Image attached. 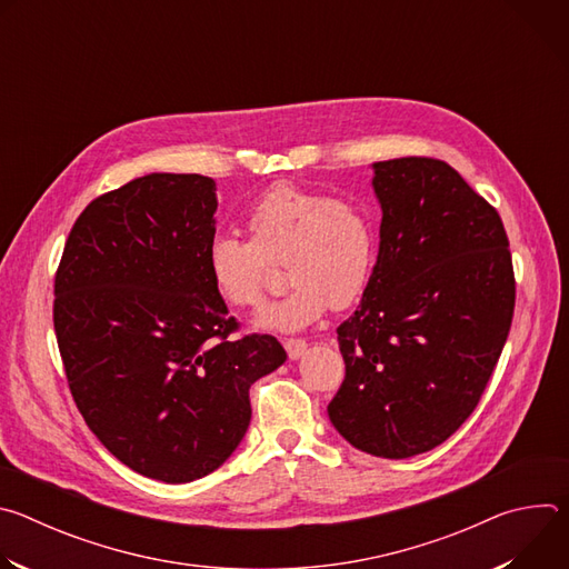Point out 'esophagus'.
Listing matches in <instances>:
<instances>
[{
  "label": "esophagus",
  "instance_id": "obj_1",
  "mask_svg": "<svg viewBox=\"0 0 569 569\" xmlns=\"http://www.w3.org/2000/svg\"><path fill=\"white\" fill-rule=\"evenodd\" d=\"M283 347H286V351H288V358H290V360H299V358L306 353L308 342H306V340H283Z\"/></svg>",
  "mask_w": 569,
  "mask_h": 569
}]
</instances>
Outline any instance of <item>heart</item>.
Returning <instances> with one entry per match:
<instances>
[{"label":"heart","mask_w":569,"mask_h":569,"mask_svg":"<svg viewBox=\"0 0 569 569\" xmlns=\"http://www.w3.org/2000/svg\"><path fill=\"white\" fill-rule=\"evenodd\" d=\"M250 240L216 233L207 246V274L229 308H259L270 263L283 261L290 290L257 319V329L295 333L331 308L360 299L376 261V231L367 209L351 200L279 182L242 216Z\"/></svg>","instance_id":"heart-1"}]
</instances>
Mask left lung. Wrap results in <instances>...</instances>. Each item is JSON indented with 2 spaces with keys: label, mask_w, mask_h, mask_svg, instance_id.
<instances>
[{
  "label": "left lung",
  "mask_w": 569,
  "mask_h": 569,
  "mask_svg": "<svg viewBox=\"0 0 569 569\" xmlns=\"http://www.w3.org/2000/svg\"><path fill=\"white\" fill-rule=\"evenodd\" d=\"M380 246L329 402L358 450L408 459L472 415L509 338L516 279L500 213L441 159L376 161Z\"/></svg>",
  "instance_id": "left-lung-1"
}]
</instances>
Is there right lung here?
<instances>
[{
  "instance_id": "right-lung-1",
  "label": "right lung",
  "mask_w": 569,
  "mask_h": 569,
  "mask_svg": "<svg viewBox=\"0 0 569 569\" xmlns=\"http://www.w3.org/2000/svg\"><path fill=\"white\" fill-rule=\"evenodd\" d=\"M216 182L150 173L92 200L56 272L53 329L88 428L128 468L167 483L213 472L252 419L250 387L286 362L272 336L231 340L207 246Z\"/></svg>"
}]
</instances>
